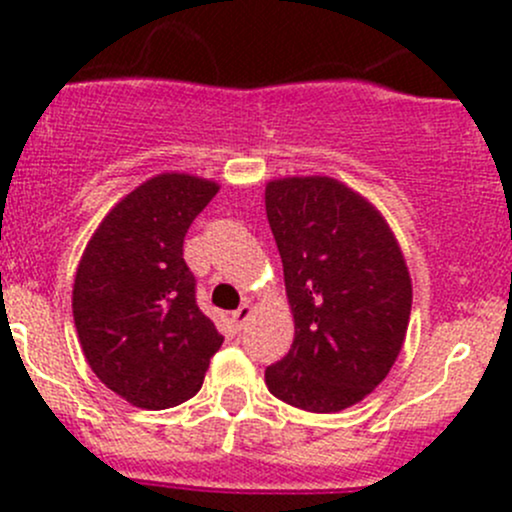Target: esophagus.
Segmentation results:
<instances>
[{
    "instance_id": "34e87169",
    "label": "esophagus",
    "mask_w": 512,
    "mask_h": 512,
    "mask_svg": "<svg viewBox=\"0 0 512 512\" xmlns=\"http://www.w3.org/2000/svg\"><path fill=\"white\" fill-rule=\"evenodd\" d=\"M250 317H252V304H240V307H237L235 309V312H232V324H235V327L237 329H242V327H245V324L247 322H250Z\"/></svg>"
}]
</instances>
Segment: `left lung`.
I'll list each match as a JSON object with an SVG mask.
<instances>
[{
    "label": "left lung",
    "mask_w": 512,
    "mask_h": 512,
    "mask_svg": "<svg viewBox=\"0 0 512 512\" xmlns=\"http://www.w3.org/2000/svg\"><path fill=\"white\" fill-rule=\"evenodd\" d=\"M285 267L294 342L267 366V389L289 406L337 414L371 394L404 347L411 275L384 215L329 175L265 185Z\"/></svg>",
    "instance_id": "obj_1"
}]
</instances>
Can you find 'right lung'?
<instances>
[{"mask_svg": "<svg viewBox=\"0 0 512 512\" xmlns=\"http://www.w3.org/2000/svg\"><path fill=\"white\" fill-rule=\"evenodd\" d=\"M218 190L200 175H153L108 210L76 267L71 309L86 361L138 409L193 399L223 344L183 260L185 232Z\"/></svg>", "mask_w": 512, "mask_h": 512, "instance_id": "right-lung-1", "label": "right lung"}]
</instances>
